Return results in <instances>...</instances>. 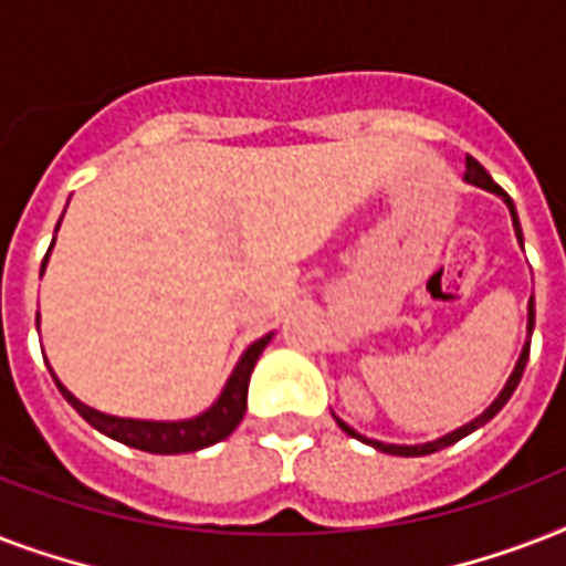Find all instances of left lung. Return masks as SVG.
<instances>
[{
    "label": "left lung",
    "instance_id": "left-lung-1",
    "mask_svg": "<svg viewBox=\"0 0 566 566\" xmlns=\"http://www.w3.org/2000/svg\"><path fill=\"white\" fill-rule=\"evenodd\" d=\"M464 179L470 181V185H475V188L491 190V193H496V196H502V199H505V205H509V211H511V220H514V234H517V240H520V243H523V229H520L517 211H514V202H511V196L505 193V190H502L500 185H496V181L491 179V176H488V170H484L482 164L475 161L473 155H467ZM526 328H528V335L535 332V296H532V302H528V326ZM528 346H532V344H528V340H526V346H523V353H520V358H517V367H514L511 378H509V381H505V387H502V394L496 396V399H493V402H491V408H488V411H484L482 417H475L473 422H467V426H461V429L449 431V434H443V438H438V440H431V443H417V447H396V443H381V440H370V438H364V434H358V431L349 429V426H346L344 420H337V417H335V420H337V426H340V429H344L346 434H349V438L364 440V443H370V447L381 449V452H387V455H402V458L431 455V452H438V449H443V447H452V443H458V440H461V438H467L470 431L482 429L484 422H491L493 417H496V413H500L502 408H505V402H509V399H511V394L517 390L520 378H523V370H526Z\"/></svg>",
    "mask_w": 566,
    "mask_h": 566
}]
</instances>
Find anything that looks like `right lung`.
<instances>
[{"label":"right lung","mask_w":566,"mask_h":566,"mask_svg":"<svg viewBox=\"0 0 566 566\" xmlns=\"http://www.w3.org/2000/svg\"><path fill=\"white\" fill-rule=\"evenodd\" d=\"M61 226V222H57ZM57 231V229H55ZM55 243V240H52ZM52 252V247H49ZM49 252L43 258V264H40V275L46 270ZM40 317V314H38ZM270 337L266 335L261 340L249 346L247 353L240 355L238 367L229 376L226 387H222L220 399L208 408L199 417H190V420H176V422H155V420H128V417H111V413H102L91 405H84L82 399H75L70 390H66L57 376L52 370V378H55L57 390L64 396L66 402L73 405L75 411L82 413L84 420L91 422L93 429L102 431V434H108V438L119 440V443H126V447L144 449V452H153V455H179V452H196V449L213 447V443H220L231 434V431L238 429L240 420H243V413H247V390H249V376L255 370L258 355L264 353V346L270 344Z\"/></svg>","instance_id":"1"}]
</instances>
